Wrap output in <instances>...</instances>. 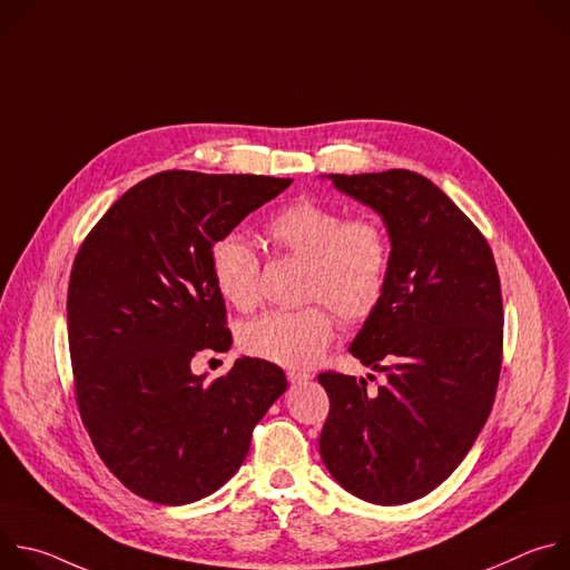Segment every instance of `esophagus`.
<instances>
[{"instance_id":"34e87169","label":"esophagus","mask_w":570,"mask_h":570,"mask_svg":"<svg viewBox=\"0 0 570 570\" xmlns=\"http://www.w3.org/2000/svg\"><path fill=\"white\" fill-rule=\"evenodd\" d=\"M286 376H288V383H291V385H302V383L311 381V374H308V372H302V370H288Z\"/></svg>"}]
</instances>
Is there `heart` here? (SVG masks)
I'll use <instances>...</instances> for the list:
<instances>
[{
    "label": "heart",
    "mask_w": 570,
    "mask_h": 570,
    "mask_svg": "<svg viewBox=\"0 0 570 570\" xmlns=\"http://www.w3.org/2000/svg\"><path fill=\"white\" fill-rule=\"evenodd\" d=\"M275 246L302 262L308 306L271 311L248 322L240 345L248 354L284 365L308 367L320 361L345 322L367 320L383 299L390 271V238L367 216L347 218L317 200H295L266 225ZM212 279L225 302L250 311L259 302V259L246 236L225 234L212 250Z\"/></svg>",
    "instance_id": "b5f03b06"
}]
</instances>
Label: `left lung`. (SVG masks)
Segmentation results:
<instances>
[{"label": "left lung", "mask_w": 570, "mask_h": 570, "mask_svg": "<svg viewBox=\"0 0 570 570\" xmlns=\"http://www.w3.org/2000/svg\"><path fill=\"white\" fill-rule=\"evenodd\" d=\"M374 209L390 236L381 304L350 345L365 379L322 372L332 409L324 466L367 503H411L442 484L492 413L503 358V297L480 229L429 178L390 169L330 176Z\"/></svg>", "instance_id": "left-lung-1"}]
</instances>
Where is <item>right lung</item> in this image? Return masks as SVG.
Instances as JSON below:
<instances>
[{
    "instance_id": "1",
    "label": "right lung",
    "mask_w": 570,
    "mask_h": 570,
    "mask_svg": "<svg viewBox=\"0 0 570 570\" xmlns=\"http://www.w3.org/2000/svg\"><path fill=\"white\" fill-rule=\"evenodd\" d=\"M291 183L161 171L128 189L78 248L67 291L76 403L106 466L146 501L214 494L286 390L264 358H236L214 381L191 361L232 347L212 279L216 240Z\"/></svg>"
}]
</instances>
